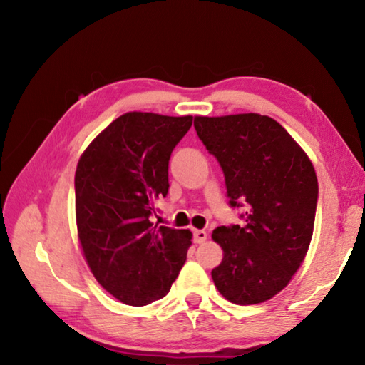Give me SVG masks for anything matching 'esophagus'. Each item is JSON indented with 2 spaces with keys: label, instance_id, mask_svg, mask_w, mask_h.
Here are the masks:
<instances>
[{
  "label": "esophagus",
  "instance_id": "esophagus-1",
  "mask_svg": "<svg viewBox=\"0 0 365 365\" xmlns=\"http://www.w3.org/2000/svg\"><path fill=\"white\" fill-rule=\"evenodd\" d=\"M207 233L205 230H193V242L195 243H202L206 242Z\"/></svg>",
  "mask_w": 365,
  "mask_h": 365
}]
</instances>
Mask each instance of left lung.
<instances>
[{"instance_id":"1","label":"left lung","mask_w":365,"mask_h":365,"mask_svg":"<svg viewBox=\"0 0 365 365\" xmlns=\"http://www.w3.org/2000/svg\"><path fill=\"white\" fill-rule=\"evenodd\" d=\"M195 128L224 170L230 206H246L245 225L212 232L224 250L211 272L214 285L235 304L267 301L306 257L319 197L316 170L292 135L267 115H196Z\"/></svg>"}]
</instances>
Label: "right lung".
I'll list each match as a JSON object with an SVG mask.
<instances>
[{
	"mask_svg": "<svg viewBox=\"0 0 365 365\" xmlns=\"http://www.w3.org/2000/svg\"><path fill=\"white\" fill-rule=\"evenodd\" d=\"M193 117L127 113L78 159L76 217L86 264L123 304L164 298L187 261L190 230L153 225L154 202L169 191V159Z\"/></svg>",
	"mask_w": 365,
	"mask_h": 365,
	"instance_id": "1",
	"label": "right lung"
}]
</instances>
